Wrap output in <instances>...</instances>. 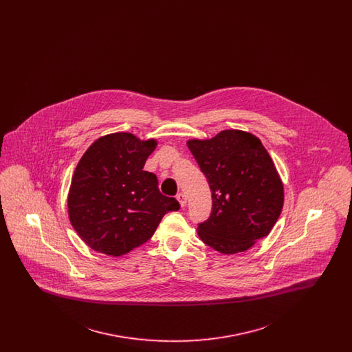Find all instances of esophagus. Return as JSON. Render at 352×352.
I'll use <instances>...</instances> for the list:
<instances>
[{
    "mask_svg": "<svg viewBox=\"0 0 352 352\" xmlns=\"http://www.w3.org/2000/svg\"><path fill=\"white\" fill-rule=\"evenodd\" d=\"M177 199L179 201V204H181V207H186V204H187V198H186V195L184 194H178L177 195Z\"/></svg>",
    "mask_w": 352,
    "mask_h": 352,
    "instance_id": "obj_1",
    "label": "esophagus"
}]
</instances>
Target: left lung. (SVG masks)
Returning <instances> with one entry per match:
<instances>
[{
    "instance_id": "obj_1",
    "label": "left lung",
    "mask_w": 352,
    "mask_h": 352,
    "mask_svg": "<svg viewBox=\"0 0 352 352\" xmlns=\"http://www.w3.org/2000/svg\"><path fill=\"white\" fill-rule=\"evenodd\" d=\"M187 146L212 194L211 215L198 224L201 241L232 254L268 236L284 206V186L261 141L223 131L211 140H190Z\"/></svg>"
}]
</instances>
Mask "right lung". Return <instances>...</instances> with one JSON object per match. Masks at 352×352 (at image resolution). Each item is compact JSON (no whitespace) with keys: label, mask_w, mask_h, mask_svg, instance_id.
<instances>
[{"label":"right lung","mask_w":352,"mask_h":352,"mask_svg":"<svg viewBox=\"0 0 352 352\" xmlns=\"http://www.w3.org/2000/svg\"><path fill=\"white\" fill-rule=\"evenodd\" d=\"M155 145L113 133L84 153L71 182L68 217L92 250L122 256L146 243L165 214L179 210L175 198L161 194L155 174L144 170Z\"/></svg>","instance_id":"add662e5"}]
</instances>
